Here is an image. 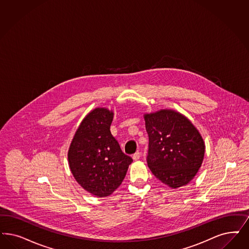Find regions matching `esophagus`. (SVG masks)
<instances>
[{"label": "esophagus", "mask_w": 249, "mask_h": 249, "mask_svg": "<svg viewBox=\"0 0 249 249\" xmlns=\"http://www.w3.org/2000/svg\"><path fill=\"white\" fill-rule=\"evenodd\" d=\"M140 157H141V155H140V153L137 152V153H135L134 155H132V159L134 160V161H137L140 159Z\"/></svg>", "instance_id": "esophagus-1"}]
</instances>
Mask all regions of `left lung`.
<instances>
[{
  "label": "left lung",
  "instance_id": "left-lung-1",
  "mask_svg": "<svg viewBox=\"0 0 249 249\" xmlns=\"http://www.w3.org/2000/svg\"><path fill=\"white\" fill-rule=\"evenodd\" d=\"M149 136L147 163L157 179L172 189L189 184L205 154V143L191 121L179 112L161 109L143 115Z\"/></svg>",
  "mask_w": 249,
  "mask_h": 249
}]
</instances>
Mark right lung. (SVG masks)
Listing matches in <instances>:
<instances>
[{"instance_id":"obj_1","label":"right lung","mask_w":249,"mask_h":249,"mask_svg":"<svg viewBox=\"0 0 249 249\" xmlns=\"http://www.w3.org/2000/svg\"><path fill=\"white\" fill-rule=\"evenodd\" d=\"M113 116V111L106 107L91 110L79 125L69 148V166L73 178L96 197L111 195L132 162L112 136Z\"/></svg>"}]
</instances>
